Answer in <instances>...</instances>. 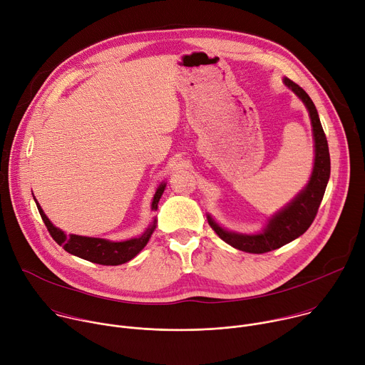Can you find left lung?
I'll use <instances>...</instances> for the list:
<instances>
[{"label": "left lung", "instance_id": "left-lung-1", "mask_svg": "<svg viewBox=\"0 0 365 365\" xmlns=\"http://www.w3.org/2000/svg\"><path fill=\"white\" fill-rule=\"evenodd\" d=\"M284 85L290 88L304 103V107L309 111L312 130H314L315 140V163L309 183L304 186L297 196L289 202L282 211L273 215L266 228L258 234H238L232 231H227L220 227L210 215H207V222L212 230L218 234L221 240H224L231 247L252 252V254H263L272 250H277L287 242L296 240L314 222L319 205L322 202L329 175H331V159H329V148L327 135L324 133L318 111L315 103L312 102L310 96L293 81L289 78L283 79Z\"/></svg>", "mask_w": 365, "mask_h": 365}]
</instances>
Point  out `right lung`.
<instances>
[{"label": "right lung", "instance_id": "add662e5", "mask_svg": "<svg viewBox=\"0 0 365 365\" xmlns=\"http://www.w3.org/2000/svg\"><path fill=\"white\" fill-rule=\"evenodd\" d=\"M166 183H162L158 190L154 193L153 202H151V210L158 211V205L159 200L165 192ZM37 210L40 212V217L47 227V231L50 232L51 238H53L59 245L65 248V251L88 259L91 263L102 264V266H118L130 262L131 258H134L148 242L153 231L155 230V218L154 221L148 225V228L137 238H131L127 241H110V240H103V238H92V237H82V235H75L69 234L66 235L62 230L56 228L53 224L48 221L46 214L40 207L38 202H36Z\"/></svg>", "mask_w": 365, "mask_h": 365}]
</instances>
